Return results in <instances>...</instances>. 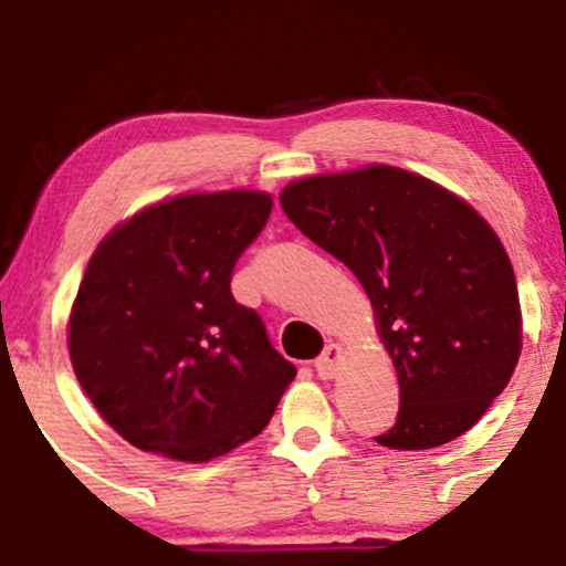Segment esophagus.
<instances>
[{
	"label": "esophagus",
	"mask_w": 566,
	"mask_h": 566,
	"mask_svg": "<svg viewBox=\"0 0 566 566\" xmlns=\"http://www.w3.org/2000/svg\"><path fill=\"white\" fill-rule=\"evenodd\" d=\"M343 361V346L340 343H329V346H324V350L319 356H316L314 367H316V375L319 378H333V375L337 373V367H340Z\"/></svg>",
	"instance_id": "esophagus-1"
}]
</instances>
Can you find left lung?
<instances>
[{"label":"left lung","mask_w":566,"mask_h":566,"mask_svg":"<svg viewBox=\"0 0 566 566\" xmlns=\"http://www.w3.org/2000/svg\"><path fill=\"white\" fill-rule=\"evenodd\" d=\"M279 201L373 303L399 378L396 423L375 441L431 450L463 437L522 354L516 276L497 233L447 188L388 165L295 180Z\"/></svg>","instance_id":"1"}]
</instances>
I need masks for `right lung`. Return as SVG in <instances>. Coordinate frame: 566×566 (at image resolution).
<instances>
[{"mask_svg":"<svg viewBox=\"0 0 566 566\" xmlns=\"http://www.w3.org/2000/svg\"><path fill=\"white\" fill-rule=\"evenodd\" d=\"M269 193H186L146 207L97 244L69 319L76 380L143 452L205 463L269 426L295 365L231 295Z\"/></svg>","mask_w":566,"mask_h":566,"instance_id":"add662e5","label":"right lung"}]
</instances>
